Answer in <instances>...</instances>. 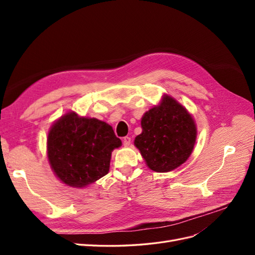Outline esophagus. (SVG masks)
<instances>
[{"mask_svg": "<svg viewBox=\"0 0 255 255\" xmlns=\"http://www.w3.org/2000/svg\"><path fill=\"white\" fill-rule=\"evenodd\" d=\"M122 142H123V145H125V146H128L130 144V138L128 137V136L127 137H123Z\"/></svg>", "mask_w": 255, "mask_h": 255, "instance_id": "34e87169", "label": "esophagus"}]
</instances>
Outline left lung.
Listing matches in <instances>:
<instances>
[{
    "label": "left lung",
    "instance_id": "8db88e82",
    "mask_svg": "<svg viewBox=\"0 0 255 255\" xmlns=\"http://www.w3.org/2000/svg\"><path fill=\"white\" fill-rule=\"evenodd\" d=\"M142 133L134 144L146 166L156 172H169L184 164L194 150L197 128L184 106L168 95L141 118Z\"/></svg>",
    "mask_w": 255,
    "mask_h": 255
}]
</instances>
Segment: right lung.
<instances>
[{
	"label": "right lung",
	"instance_id": "1",
	"mask_svg": "<svg viewBox=\"0 0 255 255\" xmlns=\"http://www.w3.org/2000/svg\"><path fill=\"white\" fill-rule=\"evenodd\" d=\"M121 144L106 122L70 112L49 130L48 158L61 182L83 188L109 173L112 152Z\"/></svg>",
	"mask_w": 255,
	"mask_h": 255
}]
</instances>
